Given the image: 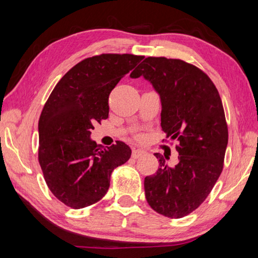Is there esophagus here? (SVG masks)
Wrapping results in <instances>:
<instances>
[{
  "label": "esophagus",
  "mask_w": 258,
  "mask_h": 258,
  "mask_svg": "<svg viewBox=\"0 0 258 258\" xmlns=\"http://www.w3.org/2000/svg\"><path fill=\"white\" fill-rule=\"evenodd\" d=\"M143 155H146V151L142 149H133V151H132L133 158H139V157H141Z\"/></svg>",
  "instance_id": "34e87169"
}]
</instances>
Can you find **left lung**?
Returning a JSON list of instances; mask_svg holds the SVG:
<instances>
[{
    "label": "left lung",
    "mask_w": 258,
    "mask_h": 258,
    "mask_svg": "<svg viewBox=\"0 0 258 258\" xmlns=\"http://www.w3.org/2000/svg\"><path fill=\"white\" fill-rule=\"evenodd\" d=\"M140 76L159 94L161 128L178 152L172 167L155 154L159 167L145 178L147 202L161 215L184 217L205 202L223 169L229 139L223 104L211 78L183 60L148 56L131 74Z\"/></svg>",
    "instance_id": "left-lung-1"
}]
</instances>
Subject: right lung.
<instances>
[{
  "instance_id": "1",
  "label": "right lung",
  "mask_w": 258,
  "mask_h": 258,
  "mask_svg": "<svg viewBox=\"0 0 258 258\" xmlns=\"http://www.w3.org/2000/svg\"><path fill=\"white\" fill-rule=\"evenodd\" d=\"M143 55L103 53L75 64L52 91L38 120V163L54 197L74 209L101 200L113 169L130 159L124 142L102 148L90 138L108 118L109 94Z\"/></svg>"
}]
</instances>
